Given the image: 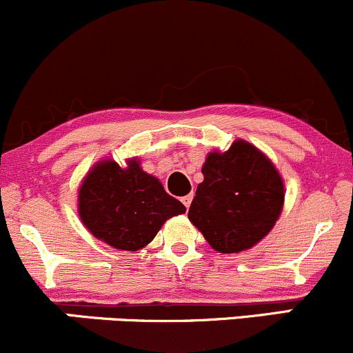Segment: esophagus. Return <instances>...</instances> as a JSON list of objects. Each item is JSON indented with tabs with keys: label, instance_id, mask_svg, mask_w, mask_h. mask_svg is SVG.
<instances>
[{
	"label": "esophagus",
	"instance_id": "obj_1",
	"mask_svg": "<svg viewBox=\"0 0 353 353\" xmlns=\"http://www.w3.org/2000/svg\"><path fill=\"white\" fill-rule=\"evenodd\" d=\"M191 201H192V194H188V196H184V198H183V203H184V206H186V208L191 206Z\"/></svg>",
	"mask_w": 353,
	"mask_h": 353
}]
</instances>
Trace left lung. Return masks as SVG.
<instances>
[{"mask_svg": "<svg viewBox=\"0 0 353 353\" xmlns=\"http://www.w3.org/2000/svg\"><path fill=\"white\" fill-rule=\"evenodd\" d=\"M189 220L221 254L254 247L270 232L284 203V184L272 162L243 140L208 155Z\"/></svg>", "mask_w": 353, "mask_h": 353, "instance_id": "1", "label": "left lung"}]
</instances>
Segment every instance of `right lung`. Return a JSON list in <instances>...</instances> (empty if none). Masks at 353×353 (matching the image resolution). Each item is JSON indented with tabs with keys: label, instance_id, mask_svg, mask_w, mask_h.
I'll list each match as a JSON object with an SVG mask.
<instances>
[{
	"label": "right lung",
	"instance_id": "obj_1",
	"mask_svg": "<svg viewBox=\"0 0 353 353\" xmlns=\"http://www.w3.org/2000/svg\"><path fill=\"white\" fill-rule=\"evenodd\" d=\"M186 211L162 184L130 161L98 164L79 189V216L96 239L120 250H139L154 240L167 218Z\"/></svg>",
	"mask_w": 353,
	"mask_h": 353
}]
</instances>
